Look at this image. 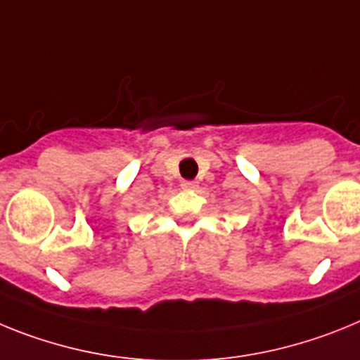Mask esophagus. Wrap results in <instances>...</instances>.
<instances>
[{"label": "esophagus", "instance_id": "obj_1", "mask_svg": "<svg viewBox=\"0 0 360 360\" xmlns=\"http://www.w3.org/2000/svg\"><path fill=\"white\" fill-rule=\"evenodd\" d=\"M184 190H193L195 186H198V183L195 181H183V184H181Z\"/></svg>", "mask_w": 360, "mask_h": 360}]
</instances>
